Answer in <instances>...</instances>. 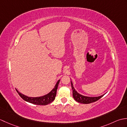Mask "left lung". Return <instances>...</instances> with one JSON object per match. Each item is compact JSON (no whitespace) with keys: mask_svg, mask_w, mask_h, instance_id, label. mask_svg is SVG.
<instances>
[{"mask_svg":"<svg viewBox=\"0 0 127 127\" xmlns=\"http://www.w3.org/2000/svg\"><path fill=\"white\" fill-rule=\"evenodd\" d=\"M71 88L72 90V95H73V98L77 102H80V103H82V104L92 103V102H95L97 100H98L99 99H100L101 97H102L105 95L104 94L103 95H101L100 96H87L83 95L82 94H80V93H78L75 90L71 81Z\"/></svg>","mask_w":127,"mask_h":127,"instance_id":"1","label":"left lung"}]
</instances>
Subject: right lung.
Returning a JSON list of instances; mask_svg holds the SVG:
<instances>
[{"instance_id": "obj_1", "label": "right lung", "mask_w": 127, "mask_h": 127, "mask_svg": "<svg viewBox=\"0 0 127 127\" xmlns=\"http://www.w3.org/2000/svg\"><path fill=\"white\" fill-rule=\"evenodd\" d=\"M60 81V80H59L56 83V85L52 90H51L49 93H47L45 95L37 96V97H30L27 95H24L20 92H19L18 90H16V91L17 92L20 96L24 100L27 101L30 103L35 104V105H46L48 104H50L55 99V97L57 93V90L58 84Z\"/></svg>"}]
</instances>
